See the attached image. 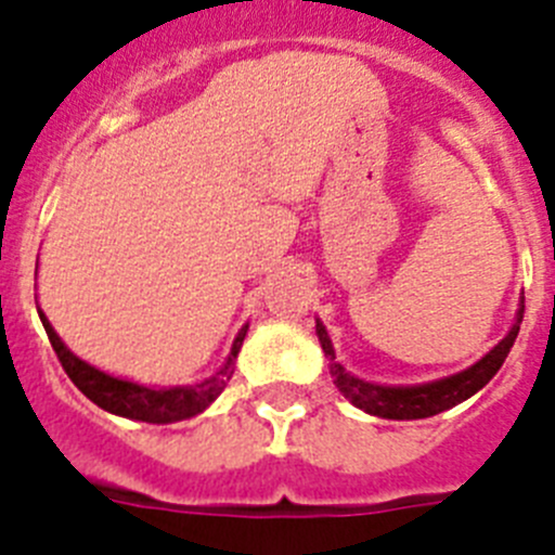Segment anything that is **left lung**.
<instances>
[{"label": "left lung", "instance_id": "8db88e82", "mask_svg": "<svg viewBox=\"0 0 555 555\" xmlns=\"http://www.w3.org/2000/svg\"><path fill=\"white\" fill-rule=\"evenodd\" d=\"M522 313L526 306L519 308L517 322L508 331V336L500 341L494 350H489L487 356L480 358L478 364H473L469 370L459 372V375H450L444 380H434V384L423 386H375L366 384V380H358L350 372H345V366L336 364V352H333L331 338L322 322H317V336H320V345L325 350V356L331 358V375L333 384L338 386V391L350 400L358 409L370 411L375 416H384V420H425V416H434L439 411H448L453 405H459L461 400L473 397L475 391L483 389V386L498 375V370L506 361L508 350L514 347V338L519 333V322H522Z\"/></svg>", "mask_w": 555, "mask_h": 555}]
</instances>
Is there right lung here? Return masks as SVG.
I'll return each mask as SVG.
<instances>
[{
	"label": "right lung",
	"mask_w": 555,
	"mask_h": 555,
	"mask_svg": "<svg viewBox=\"0 0 555 555\" xmlns=\"http://www.w3.org/2000/svg\"><path fill=\"white\" fill-rule=\"evenodd\" d=\"M38 317H41L43 331H47L49 336V345L55 350L57 361H61V366L66 370V375L72 377V384H75L91 403L100 405V409L111 411V414L127 416V420H141V423H178V420H189V416L208 409V405L222 395V389L228 386L230 377H233L235 356H238L244 336H247V325H244L242 331H238V336H235L228 364H224L214 377L203 380V384L178 386V389H150V386H139L130 384V380H121V377L105 375V372L94 370L91 364L80 361L75 352L66 350V345L61 341L55 327L49 325V320L41 311H38Z\"/></svg>",
	"instance_id": "right-lung-1"
}]
</instances>
